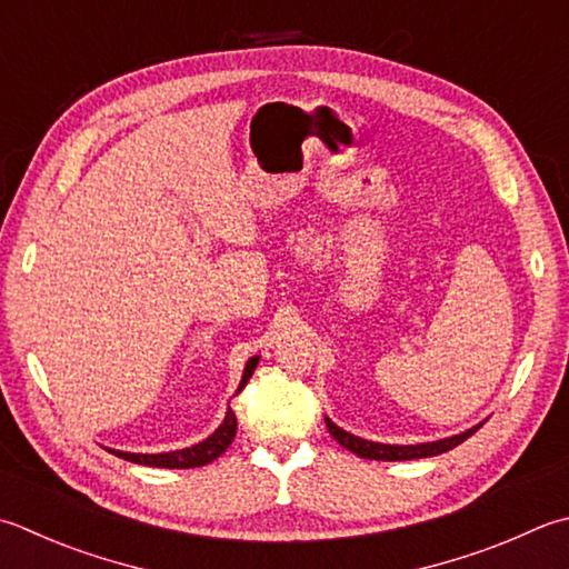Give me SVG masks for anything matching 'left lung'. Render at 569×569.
Listing matches in <instances>:
<instances>
[{"instance_id": "obj_1", "label": "left lung", "mask_w": 569, "mask_h": 569, "mask_svg": "<svg viewBox=\"0 0 569 569\" xmlns=\"http://www.w3.org/2000/svg\"><path fill=\"white\" fill-rule=\"evenodd\" d=\"M328 431L332 433L340 447H345L352 453H358L360 459H370V461H411V459H427V456H439L443 451H449L453 447H459L466 439L476 433V429H481V425L459 433V437L451 439H441V441H431V443H417V447H389V443H375V441H365L360 437H352L345 429L332 425L330 419H326Z\"/></svg>"}]
</instances>
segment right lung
I'll return each instance as SVG.
<instances>
[{"mask_svg":"<svg viewBox=\"0 0 569 569\" xmlns=\"http://www.w3.org/2000/svg\"><path fill=\"white\" fill-rule=\"evenodd\" d=\"M259 365V358H251L247 362V370H243L239 392L247 382L251 380V375ZM237 437V415L229 409L224 425H221L209 439L202 443H197L192 449H182V451H170V453H128V451H116L108 449L110 453H116L118 459H126L132 463H142V466H158V469H197V466H207L217 459V456L224 453L229 449V443Z\"/></svg>","mask_w":569,"mask_h":569,"instance_id":"right-lung-1","label":"right lung"}]
</instances>
